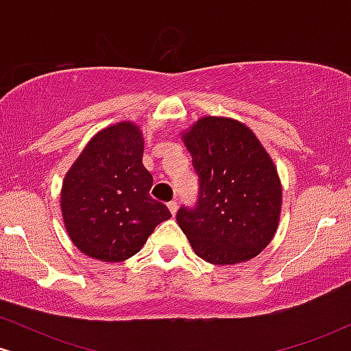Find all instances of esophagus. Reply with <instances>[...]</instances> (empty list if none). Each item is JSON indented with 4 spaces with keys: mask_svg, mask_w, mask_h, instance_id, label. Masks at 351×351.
<instances>
[{
    "mask_svg": "<svg viewBox=\"0 0 351 351\" xmlns=\"http://www.w3.org/2000/svg\"><path fill=\"white\" fill-rule=\"evenodd\" d=\"M168 209H170L171 215L175 216L176 211H178V203H176V201H170V203H168Z\"/></svg>",
    "mask_w": 351,
    "mask_h": 351,
    "instance_id": "34e87169",
    "label": "esophagus"
}]
</instances>
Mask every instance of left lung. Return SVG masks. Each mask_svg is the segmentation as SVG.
Listing matches in <instances>:
<instances>
[{
	"label": "left lung",
	"instance_id": "obj_1",
	"mask_svg": "<svg viewBox=\"0 0 351 351\" xmlns=\"http://www.w3.org/2000/svg\"><path fill=\"white\" fill-rule=\"evenodd\" d=\"M199 178L195 208L176 215L193 251L209 264L252 259L279 226L282 186L276 165L249 127L203 117L183 134Z\"/></svg>",
	"mask_w": 351,
	"mask_h": 351
}]
</instances>
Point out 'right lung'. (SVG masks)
<instances>
[{
	"instance_id": "add662e5",
	"label": "right lung",
	"mask_w": 351,
	"mask_h": 351,
	"mask_svg": "<svg viewBox=\"0 0 351 351\" xmlns=\"http://www.w3.org/2000/svg\"><path fill=\"white\" fill-rule=\"evenodd\" d=\"M138 125L119 122L100 130L67 171L60 211L75 247L104 263L135 256L171 213L150 196Z\"/></svg>"
}]
</instances>
